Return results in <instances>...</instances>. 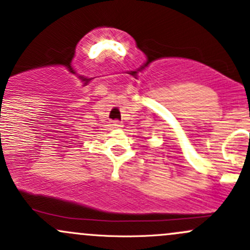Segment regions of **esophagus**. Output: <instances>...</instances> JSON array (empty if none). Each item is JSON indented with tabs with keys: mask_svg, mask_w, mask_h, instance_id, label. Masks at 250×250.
I'll use <instances>...</instances> for the list:
<instances>
[{
	"mask_svg": "<svg viewBox=\"0 0 250 250\" xmlns=\"http://www.w3.org/2000/svg\"><path fill=\"white\" fill-rule=\"evenodd\" d=\"M112 127L114 128H121L122 127V123L120 122V121H114V122H112Z\"/></svg>",
	"mask_w": 250,
	"mask_h": 250,
	"instance_id": "obj_1",
	"label": "esophagus"
}]
</instances>
